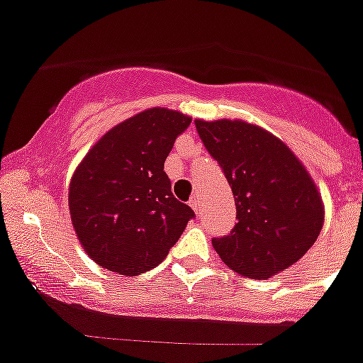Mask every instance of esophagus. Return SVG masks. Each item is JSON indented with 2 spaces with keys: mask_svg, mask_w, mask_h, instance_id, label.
<instances>
[{
  "mask_svg": "<svg viewBox=\"0 0 363 363\" xmlns=\"http://www.w3.org/2000/svg\"><path fill=\"white\" fill-rule=\"evenodd\" d=\"M189 205H191L192 209L196 211V213H200V209H201L200 198H198V196H192V198H191V201H189Z\"/></svg>",
  "mask_w": 363,
  "mask_h": 363,
  "instance_id": "obj_1",
  "label": "esophagus"
}]
</instances>
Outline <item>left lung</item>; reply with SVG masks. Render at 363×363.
<instances>
[{
  "instance_id": "1",
  "label": "left lung",
  "mask_w": 363,
  "mask_h": 363,
  "mask_svg": "<svg viewBox=\"0 0 363 363\" xmlns=\"http://www.w3.org/2000/svg\"><path fill=\"white\" fill-rule=\"evenodd\" d=\"M194 125L236 203L238 223L227 236L213 238L223 264L252 280H267L296 264L323 225L322 198L306 167L281 140L252 123Z\"/></svg>"
}]
</instances>
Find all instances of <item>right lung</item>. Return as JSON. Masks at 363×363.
Returning <instances> with one entry per match:
<instances>
[{
    "instance_id": "right-lung-1",
    "label": "right lung",
    "mask_w": 363,
    "mask_h": 363,
    "mask_svg": "<svg viewBox=\"0 0 363 363\" xmlns=\"http://www.w3.org/2000/svg\"><path fill=\"white\" fill-rule=\"evenodd\" d=\"M189 125L182 112L149 108L112 127L78 165L69 185L70 220L99 267L125 277L150 271L194 218L163 171Z\"/></svg>"
}]
</instances>
